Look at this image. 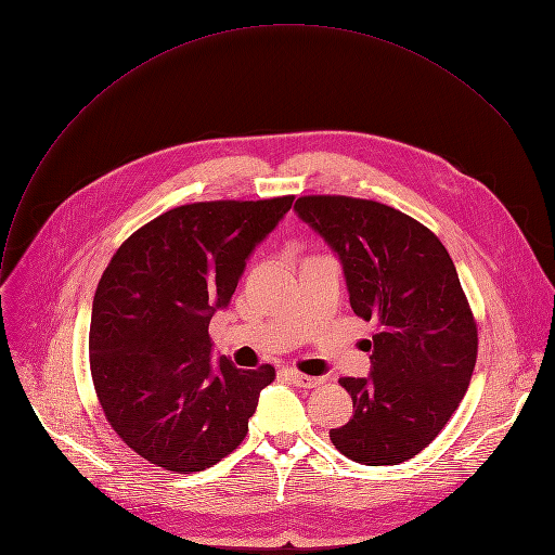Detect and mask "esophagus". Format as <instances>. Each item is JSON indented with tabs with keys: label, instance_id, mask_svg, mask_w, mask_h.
<instances>
[{
	"label": "esophagus",
	"instance_id": "esophagus-1",
	"mask_svg": "<svg viewBox=\"0 0 555 555\" xmlns=\"http://www.w3.org/2000/svg\"><path fill=\"white\" fill-rule=\"evenodd\" d=\"M285 373H287V377H289V382H292V384L302 386V388H315V386H319V384L323 382L321 377H311V375L298 373V371H294V369H289V371H285Z\"/></svg>",
	"mask_w": 555,
	"mask_h": 555
}]
</instances>
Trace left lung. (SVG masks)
I'll list each match as a JSON object with an SVG mask.
<instances>
[{"label":"left lung","mask_w":555,"mask_h":555,"mask_svg":"<svg viewBox=\"0 0 555 555\" xmlns=\"http://www.w3.org/2000/svg\"><path fill=\"white\" fill-rule=\"evenodd\" d=\"M294 210L338 257L353 311L379 323L371 373L340 377L353 415L330 430L332 443L364 465L413 459L461 404L477 362L456 268L426 225L390 206L309 195Z\"/></svg>","instance_id":"8db88e82"}]
</instances>
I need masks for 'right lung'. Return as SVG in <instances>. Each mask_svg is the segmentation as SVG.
I'll return each mask as SVG.
<instances>
[{
    "label": "right lung",
    "mask_w": 555,
    "mask_h": 555,
    "mask_svg": "<svg viewBox=\"0 0 555 555\" xmlns=\"http://www.w3.org/2000/svg\"><path fill=\"white\" fill-rule=\"evenodd\" d=\"M292 199L173 208L107 266L92 305V379L107 422L142 459L191 474L244 441L274 369L215 362L208 325Z\"/></svg>",
    "instance_id": "1"
}]
</instances>
